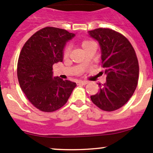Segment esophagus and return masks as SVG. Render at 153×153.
<instances>
[{
    "label": "esophagus",
    "instance_id": "1",
    "mask_svg": "<svg viewBox=\"0 0 153 153\" xmlns=\"http://www.w3.org/2000/svg\"><path fill=\"white\" fill-rule=\"evenodd\" d=\"M76 83L79 84V85H86L88 83V82L87 81H77Z\"/></svg>",
    "mask_w": 153,
    "mask_h": 153
}]
</instances>
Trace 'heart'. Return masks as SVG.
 Wrapping results in <instances>:
<instances>
[{
    "label": "heart",
    "instance_id": "1",
    "mask_svg": "<svg viewBox=\"0 0 153 153\" xmlns=\"http://www.w3.org/2000/svg\"><path fill=\"white\" fill-rule=\"evenodd\" d=\"M94 43V42L92 40H83L81 41V46H82V49H85V48L88 47L89 45L92 44ZM70 53V46L69 45H67V46H65L63 49V56L64 57H68V55Z\"/></svg>",
    "mask_w": 153,
    "mask_h": 153
}]
</instances>
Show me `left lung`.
<instances>
[{
  "label": "left lung",
  "instance_id": "8db88e82",
  "mask_svg": "<svg viewBox=\"0 0 153 153\" xmlns=\"http://www.w3.org/2000/svg\"><path fill=\"white\" fill-rule=\"evenodd\" d=\"M88 33L99 43L102 68L107 74L106 82L99 84V91L91 95V100L101 110L114 111L128 102L137 85L136 52L128 40L116 30L100 27Z\"/></svg>",
  "mask_w": 153,
  "mask_h": 153
}]
</instances>
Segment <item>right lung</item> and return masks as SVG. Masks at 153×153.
Masks as SVG:
<instances>
[{
  "mask_svg": "<svg viewBox=\"0 0 153 153\" xmlns=\"http://www.w3.org/2000/svg\"><path fill=\"white\" fill-rule=\"evenodd\" d=\"M74 37L65 29L46 27L34 34L22 49L17 64L20 87L28 101L43 112H54L68 101L76 84L52 77V66L63 60L65 43Z\"/></svg>",
  "mask_w": 153,
  "mask_h": 153,
  "instance_id": "1",
  "label": "right lung"
}]
</instances>
